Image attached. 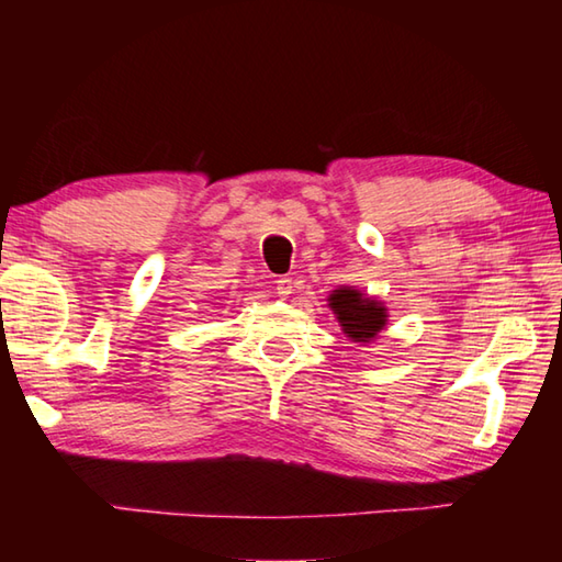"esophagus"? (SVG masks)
<instances>
[{
	"label": "esophagus",
	"mask_w": 562,
	"mask_h": 562,
	"mask_svg": "<svg viewBox=\"0 0 562 562\" xmlns=\"http://www.w3.org/2000/svg\"><path fill=\"white\" fill-rule=\"evenodd\" d=\"M292 288H294L292 278H280L278 282H274V290H278V297H282V300H288V297H290V294H292Z\"/></svg>",
	"instance_id": "1"
}]
</instances>
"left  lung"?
<instances>
[{
    "label": "left lung",
    "mask_w": 562,
    "mask_h": 562,
    "mask_svg": "<svg viewBox=\"0 0 562 562\" xmlns=\"http://www.w3.org/2000/svg\"><path fill=\"white\" fill-rule=\"evenodd\" d=\"M327 302L331 315L337 317L341 331H345V337L357 341V345L374 341L389 322L384 302L379 297H369L364 290L341 284V288L329 292Z\"/></svg>",
    "instance_id": "left-lung-1"
}]
</instances>
